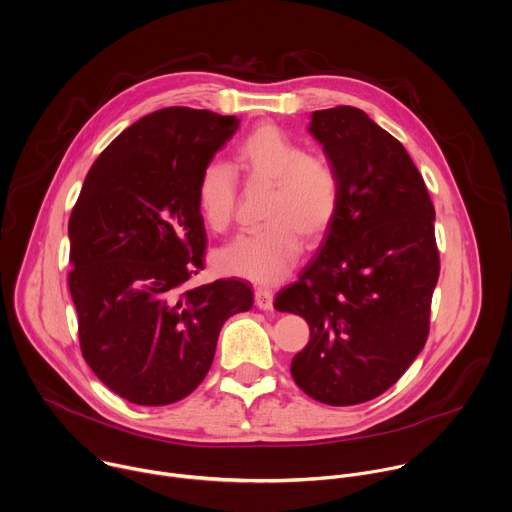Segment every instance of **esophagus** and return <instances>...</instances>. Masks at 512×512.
<instances>
[{"mask_svg":"<svg viewBox=\"0 0 512 512\" xmlns=\"http://www.w3.org/2000/svg\"><path fill=\"white\" fill-rule=\"evenodd\" d=\"M255 305L263 311L273 309V291L267 287H255Z\"/></svg>","mask_w":512,"mask_h":512,"instance_id":"34e87169","label":"esophagus"}]
</instances>
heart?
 <instances>
[{
	"label": "heart",
	"mask_w": 512,
	"mask_h": 512,
	"mask_svg": "<svg viewBox=\"0 0 512 512\" xmlns=\"http://www.w3.org/2000/svg\"><path fill=\"white\" fill-rule=\"evenodd\" d=\"M235 161L251 181L271 183L265 227L233 239L217 253V265L233 275L275 283L301 253V237L319 241L335 223L341 181L329 159L305 147L275 123L249 131L235 147ZM237 177L221 161L207 163L197 179V207L217 233L229 229L237 207Z\"/></svg>",
	"instance_id": "1"
}]
</instances>
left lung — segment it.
<instances>
[{"label": "left lung", "mask_w": 512, "mask_h": 512, "mask_svg": "<svg viewBox=\"0 0 512 512\" xmlns=\"http://www.w3.org/2000/svg\"><path fill=\"white\" fill-rule=\"evenodd\" d=\"M309 131L339 175L341 203L275 309L311 329L293 381L319 403L347 407L391 389L427 343L441 271L435 207L407 149L365 111H313Z\"/></svg>", "instance_id": "left-lung-1"}]
</instances>
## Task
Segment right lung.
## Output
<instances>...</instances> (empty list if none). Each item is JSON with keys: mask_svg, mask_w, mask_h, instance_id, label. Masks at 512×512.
I'll use <instances>...</instances> for the list:
<instances>
[{"mask_svg": "<svg viewBox=\"0 0 512 512\" xmlns=\"http://www.w3.org/2000/svg\"><path fill=\"white\" fill-rule=\"evenodd\" d=\"M235 115L165 107L91 165L69 217V293L85 363L135 405L181 401L205 379L223 323L253 307L245 281L189 287L205 267L197 179Z\"/></svg>", "mask_w": 512, "mask_h": 512, "instance_id": "obj_1", "label": "right lung"}]
</instances>
